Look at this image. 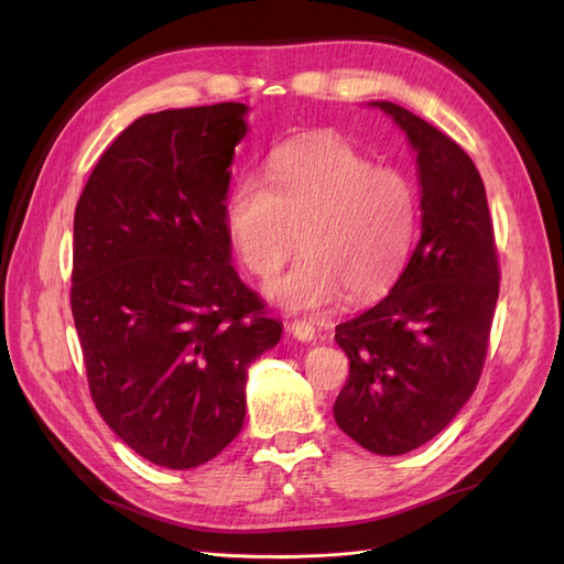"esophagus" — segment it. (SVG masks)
<instances>
[{"mask_svg":"<svg viewBox=\"0 0 564 564\" xmlns=\"http://www.w3.org/2000/svg\"><path fill=\"white\" fill-rule=\"evenodd\" d=\"M289 332L294 334V338L305 340V344H308V340L315 338V324L305 322V319H294L292 324H289Z\"/></svg>","mask_w":564,"mask_h":564,"instance_id":"esophagus-1","label":"esophagus"}]
</instances>
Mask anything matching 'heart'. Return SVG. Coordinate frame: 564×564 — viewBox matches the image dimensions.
Wrapping results in <instances>:
<instances>
[{
  "mask_svg": "<svg viewBox=\"0 0 564 564\" xmlns=\"http://www.w3.org/2000/svg\"><path fill=\"white\" fill-rule=\"evenodd\" d=\"M416 228L414 183L338 139L280 148L265 181L245 176L226 199L230 245L256 278L292 259L299 232L301 261L268 282L265 294L301 313L329 308L344 294H381L406 263Z\"/></svg>",
  "mask_w": 564,
  "mask_h": 564,
  "instance_id": "obj_1",
  "label": "heart"
}]
</instances>
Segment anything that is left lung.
Wrapping results in <instances>:
<instances>
[{
	"label": "left lung",
	"instance_id": "left-lung-1",
	"mask_svg": "<svg viewBox=\"0 0 564 564\" xmlns=\"http://www.w3.org/2000/svg\"><path fill=\"white\" fill-rule=\"evenodd\" d=\"M416 150L421 240L390 294L336 327L350 371L338 429L383 456L433 440L480 381L499 299V256L485 183L464 148L388 100Z\"/></svg>",
	"mask_w": 564,
	"mask_h": 564
}]
</instances>
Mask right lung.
<instances>
[{
	"label": "right lung",
	"mask_w": 564,
	"mask_h": 564,
	"mask_svg": "<svg viewBox=\"0 0 564 564\" xmlns=\"http://www.w3.org/2000/svg\"><path fill=\"white\" fill-rule=\"evenodd\" d=\"M247 106L129 124L75 209L70 305L96 409L150 464H207L242 431L247 369L282 324L232 268L226 195Z\"/></svg>",
	"instance_id": "obj_1"
}]
</instances>
